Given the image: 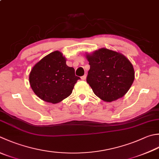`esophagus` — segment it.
I'll use <instances>...</instances> for the list:
<instances>
[{
	"label": "esophagus",
	"instance_id": "34e87169",
	"mask_svg": "<svg viewBox=\"0 0 159 159\" xmlns=\"http://www.w3.org/2000/svg\"><path fill=\"white\" fill-rule=\"evenodd\" d=\"M80 79H81V80H85L86 79V75H84V76H81V78H80Z\"/></svg>",
	"mask_w": 159,
	"mask_h": 159
}]
</instances>
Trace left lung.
<instances>
[{
    "mask_svg": "<svg viewBox=\"0 0 159 159\" xmlns=\"http://www.w3.org/2000/svg\"><path fill=\"white\" fill-rule=\"evenodd\" d=\"M90 69L87 83L105 102L116 101L128 92L134 80L133 65L125 56L106 48L87 54Z\"/></svg>",
    "mask_w": 159,
    "mask_h": 159,
    "instance_id": "8db88e82",
    "label": "left lung"
}]
</instances>
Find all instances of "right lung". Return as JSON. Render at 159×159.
<instances>
[{
    "label": "right lung",
    "mask_w": 159,
    "mask_h": 159,
    "mask_svg": "<svg viewBox=\"0 0 159 159\" xmlns=\"http://www.w3.org/2000/svg\"><path fill=\"white\" fill-rule=\"evenodd\" d=\"M80 77L73 67L66 65V58L58 51L53 52L39 61L31 70V88L43 101L58 103L68 97Z\"/></svg>",
    "instance_id": "obj_1"
}]
</instances>
